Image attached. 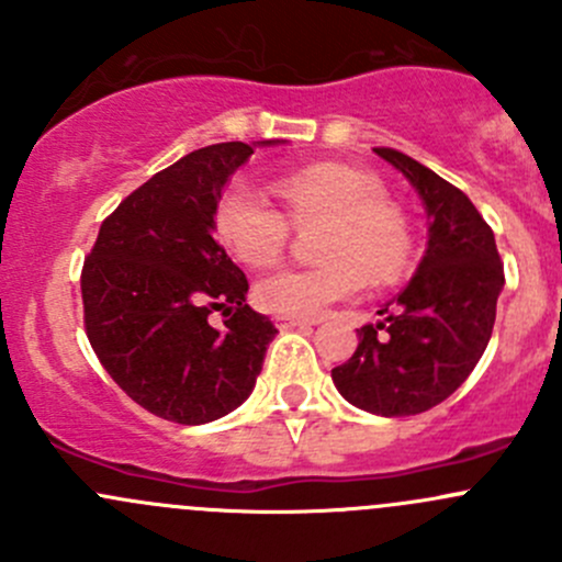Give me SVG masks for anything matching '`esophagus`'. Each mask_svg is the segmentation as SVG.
<instances>
[{
	"instance_id": "obj_1",
	"label": "esophagus",
	"mask_w": 562,
	"mask_h": 562,
	"mask_svg": "<svg viewBox=\"0 0 562 562\" xmlns=\"http://www.w3.org/2000/svg\"><path fill=\"white\" fill-rule=\"evenodd\" d=\"M274 323H277V328H280V331H291V328H310L313 326V321H299V317H274Z\"/></svg>"
}]
</instances>
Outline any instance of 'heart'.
Segmentation results:
<instances>
[{
    "label": "heart",
    "mask_w": 562,
    "mask_h": 562,
    "mask_svg": "<svg viewBox=\"0 0 562 562\" xmlns=\"http://www.w3.org/2000/svg\"><path fill=\"white\" fill-rule=\"evenodd\" d=\"M274 192L285 212L249 181H234L214 212L220 241L252 269H266L282 258L291 223L323 220L315 249L321 263L282 269L255 285V302L266 313L317 317L331 304L359 296L370 277L391 282L411 263L407 220L400 206L383 198L375 176L321 162L280 176Z\"/></svg>",
    "instance_id": "b5f03b06"
}]
</instances>
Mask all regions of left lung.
<instances>
[{
	"instance_id": "obj_1",
	"label": "left lung",
	"mask_w": 562,
	"mask_h": 562,
	"mask_svg": "<svg viewBox=\"0 0 562 562\" xmlns=\"http://www.w3.org/2000/svg\"><path fill=\"white\" fill-rule=\"evenodd\" d=\"M378 157L416 187L429 220L416 277L359 331V348L331 381L350 405L375 416H416L462 386L484 356L503 291L495 234L470 198L402 151Z\"/></svg>"
}]
</instances>
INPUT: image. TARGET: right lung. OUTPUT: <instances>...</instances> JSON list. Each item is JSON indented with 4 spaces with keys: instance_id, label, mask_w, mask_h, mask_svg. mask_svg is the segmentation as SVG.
Masks as SVG:
<instances>
[{
    "instance_id": "right-lung-1",
    "label": "right lung",
    "mask_w": 562,
    "mask_h": 562,
    "mask_svg": "<svg viewBox=\"0 0 562 562\" xmlns=\"http://www.w3.org/2000/svg\"><path fill=\"white\" fill-rule=\"evenodd\" d=\"M277 144V140H260ZM252 146L190 151L130 192L83 260V326L133 402L176 424H206L252 394L277 328L247 304V277L214 239V212ZM223 312V327L207 317Z\"/></svg>"
}]
</instances>
